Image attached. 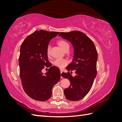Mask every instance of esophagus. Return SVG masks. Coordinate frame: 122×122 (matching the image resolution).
<instances>
[{
	"instance_id": "esophagus-1",
	"label": "esophagus",
	"mask_w": 122,
	"mask_h": 122,
	"mask_svg": "<svg viewBox=\"0 0 122 122\" xmlns=\"http://www.w3.org/2000/svg\"><path fill=\"white\" fill-rule=\"evenodd\" d=\"M60 72H61V74L62 73V70H60ZM61 78H62V77L61 76Z\"/></svg>"
}]
</instances>
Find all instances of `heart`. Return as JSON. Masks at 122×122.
Returning <instances> with one entry per match:
<instances>
[{"label": "heart", "instance_id": "1", "mask_svg": "<svg viewBox=\"0 0 122 122\" xmlns=\"http://www.w3.org/2000/svg\"><path fill=\"white\" fill-rule=\"evenodd\" d=\"M58 44L63 50H64L67 47H69L68 43L63 40L59 41L58 42ZM50 49H51V46L50 45H49L47 46V53L48 54H49L50 53ZM67 64H68L67 61L65 60V59L61 58H58L56 59V60H55L53 62V64L55 66H56L57 67H58L61 69L64 68L65 66L67 65Z\"/></svg>", "mask_w": 122, "mask_h": 122}]
</instances>
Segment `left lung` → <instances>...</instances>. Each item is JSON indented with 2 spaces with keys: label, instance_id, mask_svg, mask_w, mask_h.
Returning <instances> with one entry per match:
<instances>
[{
  "label": "left lung",
  "instance_id": "8db88e82",
  "mask_svg": "<svg viewBox=\"0 0 122 122\" xmlns=\"http://www.w3.org/2000/svg\"><path fill=\"white\" fill-rule=\"evenodd\" d=\"M60 36L69 41L74 49L72 62L66 67L69 72L61 74L71 83L64 90V94L70 101L80 100L90 92L97 75V51L93 42L82 32H61ZM73 70L76 74L74 77L69 72Z\"/></svg>",
  "mask_w": 122,
  "mask_h": 122
}]
</instances>
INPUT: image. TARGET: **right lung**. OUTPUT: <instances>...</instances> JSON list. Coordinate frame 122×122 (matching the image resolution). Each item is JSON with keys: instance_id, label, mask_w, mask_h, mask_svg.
Segmentation results:
<instances>
[{"instance_id": "add662e5", "label": "right lung", "mask_w": 122, "mask_h": 122, "mask_svg": "<svg viewBox=\"0 0 122 122\" xmlns=\"http://www.w3.org/2000/svg\"><path fill=\"white\" fill-rule=\"evenodd\" d=\"M60 32L36 30L25 38L20 47V77L23 90L29 97L40 101L50 98L53 86L60 80V69L48 59L47 48ZM50 70L45 75L42 70Z\"/></svg>"}]
</instances>
